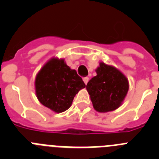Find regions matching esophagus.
<instances>
[{
  "label": "esophagus",
  "mask_w": 159,
  "mask_h": 159,
  "mask_svg": "<svg viewBox=\"0 0 159 159\" xmlns=\"http://www.w3.org/2000/svg\"><path fill=\"white\" fill-rule=\"evenodd\" d=\"M83 80H84V84H87L88 83V81H89V78H88V77H84V78L83 79Z\"/></svg>",
  "instance_id": "esophagus-1"
}]
</instances>
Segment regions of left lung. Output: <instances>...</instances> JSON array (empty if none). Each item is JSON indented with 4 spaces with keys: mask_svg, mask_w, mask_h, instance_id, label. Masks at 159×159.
<instances>
[{
    "mask_svg": "<svg viewBox=\"0 0 159 159\" xmlns=\"http://www.w3.org/2000/svg\"><path fill=\"white\" fill-rule=\"evenodd\" d=\"M97 75L87 84V91L95 110L108 112L121 106L129 89L127 77L113 66L101 62L95 70Z\"/></svg>",
    "mask_w": 159,
    "mask_h": 159,
    "instance_id": "1",
    "label": "left lung"
}]
</instances>
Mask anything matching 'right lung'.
Here are the masks:
<instances>
[{"instance_id": "right-lung-1", "label": "right lung", "mask_w": 159, "mask_h": 159, "mask_svg": "<svg viewBox=\"0 0 159 159\" xmlns=\"http://www.w3.org/2000/svg\"><path fill=\"white\" fill-rule=\"evenodd\" d=\"M85 87L76 71L71 69L64 60L58 58L48 61L35 80L37 99L43 106L57 113L67 110L75 95Z\"/></svg>"}]
</instances>
